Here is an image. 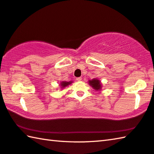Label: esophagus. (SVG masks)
Returning a JSON list of instances; mask_svg holds the SVG:
<instances>
[{"label":"esophagus","mask_w":154,"mask_h":154,"mask_svg":"<svg viewBox=\"0 0 154 154\" xmlns=\"http://www.w3.org/2000/svg\"><path fill=\"white\" fill-rule=\"evenodd\" d=\"M82 77H77V79H76V80L77 81V82H80V81H82Z\"/></svg>","instance_id":"34e87169"}]
</instances>
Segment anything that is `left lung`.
Instances as JSON below:
<instances>
[{
	"mask_svg": "<svg viewBox=\"0 0 154 154\" xmlns=\"http://www.w3.org/2000/svg\"><path fill=\"white\" fill-rule=\"evenodd\" d=\"M89 84L90 86H91L94 89H96V91L97 90H100L102 88V84L100 83V80H98L96 78L95 79H93L92 80H89Z\"/></svg>",
	"mask_w": 154,
	"mask_h": 154,
	"instance_id": "left-lung-1",
	"label": "left lung"
}]
</instances>
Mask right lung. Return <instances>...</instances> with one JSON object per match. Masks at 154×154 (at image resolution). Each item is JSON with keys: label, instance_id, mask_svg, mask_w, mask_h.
<instances>
[{"label": "right lung", "instance_id": "add662e5", "mask_svg": "<svg viewBox=\"0 0 154 154\" xmlns=\"http://www.w3.org/2000/svg\"><path fill=\"white\" fill-rule=\"evenodd\" d=\"M71 83H72V82H60V87L61 88H65V87L69 85Z\"/></svg>", "mask_w": 154, "mask_h": 154}]
</instances>
